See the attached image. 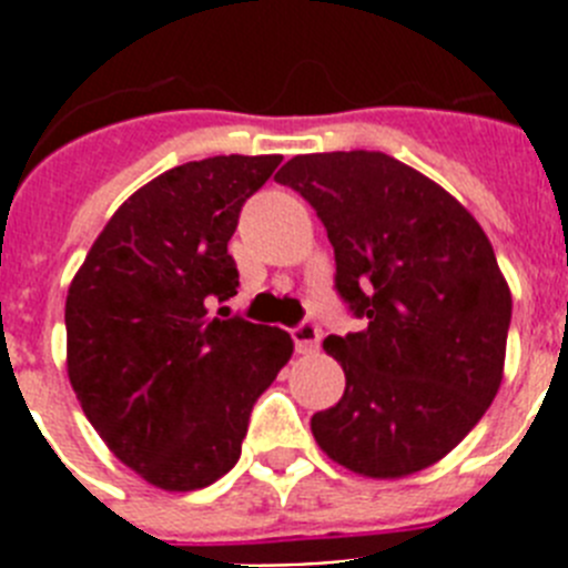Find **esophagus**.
<instances>
[{"label": "esophagus", "instance_id": "34e87169", "mask_svg": "<svg viewBox=\"0 0 568 568\" xmlns=\"http://www.w3.org/2000/svg\"><path fill=\"white\" fill-rule=\"evenodd\" d=\"M290 335H293V344L298 353H315L321 344V329L315 321H301L298 327L290 329Z\"/></svg>", "mask_w": 568, "mask_h": 568}]
</instances>
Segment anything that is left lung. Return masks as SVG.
<instances>
[{"mask_svg":"<svg viewBox=\"0 0 568 568\" xmlns=\"http://www.w3.org/2000/svg\"><path fill=\"white\" fill-rule=\"evenodd\" d=\"M315 210L335 293L361 333L329 335L341 400L313 415L318 446L366 478H404L453 453L504 378L511 295L480 224L398 159L295 155L275 173Z\"/></svg>","mask_w":568,"mask_h":568,"instance_id":"8db88e82","label":"left lung"}]
</instances>
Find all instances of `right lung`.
<instances>
[{"label": "right lung", "instance_id": "1", "mask_svg": "<svg viewBox=\"0 0 568 568\" xmlns=\"http://www.w3.org/2000/svg\"><path fill=\"white\" fill-rule=\"evenodd\" d=\"M281 155L173 168L115 210L70 284L68 375L113 455L168 491L210 486L241 455L255 400L293 355L284 329L230 315L227 241Z\"/></svg>", "mask_w": 568, "mask_h": 568}]
</instances>
